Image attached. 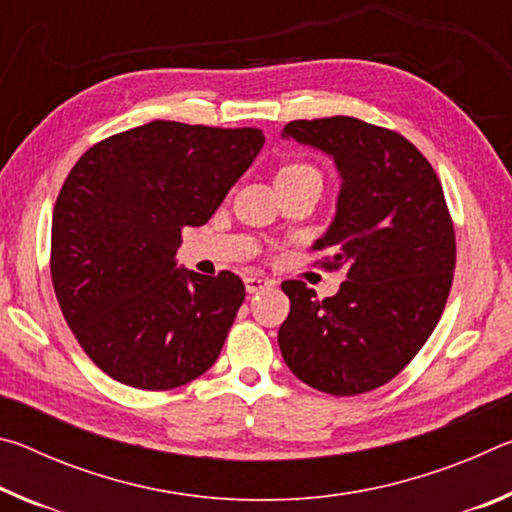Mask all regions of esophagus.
Segmentation results:
<instances>
[{"mask_svg": "<svg viewBox=\"0 0 512 512\" xmlns=\"http://www.w3.org/2000/svg\"><path fill=\"white\" fill-rule=\"evenodd\" d=\"M246 291L248 293H259V291H264V289H271L273 287V280H268V277H262V275H248L246 277Z\"/></svg>", "mask_w": 512, "mask_h": 512, "instance_id": "esophagus-1", "label": "esophagus"}]
</instances>
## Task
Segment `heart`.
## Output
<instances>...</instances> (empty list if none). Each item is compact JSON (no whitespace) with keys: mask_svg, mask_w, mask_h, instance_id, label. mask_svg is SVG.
Segmentation results:
<instances>
[{"mask_svg":"<svg viewBox=\"0 0 512 512\" xmlns=\"http://www.w3.org/2000/svg\"><path fill=\"white\" fill-rule=\"evenodd\" d=\"M307 173H316V169L309 167V164L293 162V164H287V167H282L280 173H277V178H296V176H307Z\"/></svg>","mask_w":512,"mask_h":512,"instance_id":"1","label":"heart"}]
</instances>
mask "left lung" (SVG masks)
<instances>
[{
  "label": "left lung",
  "instance_id": "1",
  "mask_svg": "<svg viewBox=\"0 0 512 512\" xmlns=\"http://www.w3.org/2000/svg\"><path fill=\"white\" fill-rule=\"evenodd\" d=\"M282 137L336 164V214L314 250H332L325 266L345 268L325 300L305 282H282L291 300L277 332L282 357L316 391H375L427 343L452 289L456 237L443 185L406 137L361 119L289 121Z\"/></svg>",
  "mask_w": 512,
  "mask_h": 512
}]
</instances>
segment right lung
Returning <instances> with one entry per match:
<instances>
[{
	"label": "right lung",
	"instance_id": "add662e5",
	"mask_svg": "<svg viewBox=\"0 0 512 512\" xmlns=\"http://www.w3.org/2000/svg\"><path fill=\"white\" fill-rule=\"evenodd\" d=\"M259 128L151 121L85 151L56 198L51 282L85 354L121 384L169 391L219 359L246 298L235 273L178 266L183 228L219 210Z\"/></svg>",
	"mask_w": 512,
	"mask_h": 512
}]
</instances>
